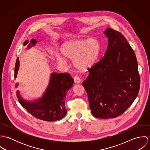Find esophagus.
<instances>
[{
  "instance_id": "obj_1",
  "label": "esophagus",
  "mask_w": 150,
  "mask_h": 150,
  "mask_svg": "<svg viewBox=\"0 0 150 150\" xmlns=\"http://www.w3.org/2000/svg\"><path fill=\"white\" fill-rule=\"evenodd\" d=\"M74 82H75L76 83H77V84H79V83L81 81L80 78L79 76H75L74 77Z\"/></svg>"
}]
</instances>
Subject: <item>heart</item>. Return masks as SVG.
I'll use <instances>...</instances> for the list:
<instances>
[{"label": "heart", "mask_w": 150, "mask_h": 150, "mask_svg": "<svg viewBox=\"0 0 150 150\" xmlns=\"http://www.w3.org/2000/svg\"><path fill=\"white\" fill-rule=\"evenodd\" d=\"M101 51V44L95 38L76 39L64 44L61 52L64 58L73 60L75 67L80 70H86L97 62ZM57 59L60 64H66V59L57 55Z\"/></svg>", "instance_id": "b5f03b06"}]
</instances>
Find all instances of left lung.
I'll return each mask as SVG.
<instances>
[{"mask_svg":"<svg viewBox=\"0 0 150 150\" xmlns=\"http://www.w3.org/2000/svg\"><path fill=\"white\" fill-rule=\"evenodd\" d=\"M105 34L108 40L105 56L88 69L83 83L92 115L104 119L122 114L136 98L140 86L136 57L124 36L111 28Z\"/></svg>","mask_w":150,"mask_h":150,"instance_id":"left-lung-1","label":"left lung"}]
</instances>
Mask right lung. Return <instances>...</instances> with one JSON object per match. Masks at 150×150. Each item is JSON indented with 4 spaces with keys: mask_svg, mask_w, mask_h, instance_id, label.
<instances>
[{
    "mask_svg": "<svg viewBox=\"0 0 150 150\" xmlns=\"http://www.w3.org/2000/svg\"><path fill=\"white\" fill-rule=\"evenodd\" d=\"M28 43L26 40L23 45H26ZM36 43V40L31 39L32 45ZM28 47H30V45ZM19 64V59L17 58L14 69V78H16ZM73 83L74 80L68 73H52L48 86L44 96L39 100L34 102H27L20 98L18 91L17 93V97L20 103L35 118L45 121H54L63 118L66 114L65 98Z\"/></svg>",
    "mask_w": 150,
    "mask_h": 150,
    "instance_id": "1",
    "label": "right lung"
}]
</instances>
